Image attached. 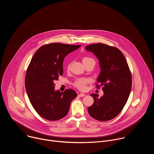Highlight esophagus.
<instances>
[{
	"label": "esophagus",
	"mask_w": 154,
	"mask_h": 154,
	"mask_svg": "<svg viewBox=\"0 0 154 154\" xmlns=\"http://www.w3.org/2000/svg\"><path fill=\"white\" fill-rule=\"evenodd\" d=\"M79 97H83V96H85V94H83V93H80L79 94Z\"/></svg>",
	"instance_id": "34e87169"
}]
</instances>
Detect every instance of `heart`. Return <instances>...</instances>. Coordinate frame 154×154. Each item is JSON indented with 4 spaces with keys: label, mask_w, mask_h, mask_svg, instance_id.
Listing matches in <instances>:
<instances>
[{
    "label": "heart",
    "mask_w": 154,
    "mask_h": 154,
    "mask_svg": "<svg viewBox=\"0 0 154 154\" xmlns=\"http://www.w3.org/2000/svg\"><path fill=\"white\" fill-rule=\"evenodd\" d=\"M94 61L93 58L90 57H84L82 60L83 63L88 61ZM90 82V80L86 78L78 79L74 83V86L77 87L80 90H85L86 88V85Z\"/></svg>",
    "instance_id": "b5f03b06"
}]
</instances>
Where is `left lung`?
<instances>
[{"label": "left lung", "instance_id": "obj_1", "mask_svg": "<svg viewBox=\"0 0 154 154\" xmlns=\"http://www.w3.org/2000/svg\"><path fill=\"white\" fill-rule=\"evenodd\" d=\"M99 60L100 72L97 88L102 86L103 96L91 94L93 104L88 111L94 119L106 121L115 118L122 111L131 89V75L127 60L120 50L105 44H92L85 47Z\"/></svg>", "mask_w": 154, "mask_h": 154}]
</instances>
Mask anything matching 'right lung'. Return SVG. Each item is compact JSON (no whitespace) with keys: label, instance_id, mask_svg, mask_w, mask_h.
Masks as SVG:
<instances>
[{"label":"right lung","instance_id":"add662e5","mask_svg":"<svg viewBox=\"0 0 154 154\" xmlns=\"http://www.w3.org/2000/svg\"><path fill=\"white\" fill-rule=\"evenodd\" d=\"M80 45L51 43L39 48L29 65L25 79L26 91L35 111L43 118L57 121L66 116L77 97L72 89L55 90L54 81L63 73L64 57Z\"/></svg>","mask_w":154,"mask_h":154}]
</instances>
